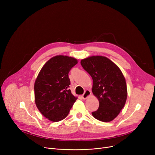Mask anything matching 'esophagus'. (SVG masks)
<instances>
[{
    "label": "esophagus",
    "mask_w": 155,
    "mask_h": 155,
    "mask_svg": "<svg viewBox=\"0 0 155 155\" xmlns=\"http://www.w3.org/2000/svg\"><path fill=\"white\" fill-rule=\"evenodd\" d=\"M91 91H89V90H86V91H85L84 94L82 95V98H83L84 99H86L88 97H89V96L91 95Z\"/></svg>",
    "instance_id": "34e87169"
}]
</instances>
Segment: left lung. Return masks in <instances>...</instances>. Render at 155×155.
I'll return each instance as SVG.
<instances>
[{
    "label": "left lung",
    "mask_w": 155,
    "mask_h": 155,
    "mask_svg": "<svg viewBox=\"0 0 155 155\" xmlns=\"http://www.w3.org/2000/svg\"><path fill=\"white\" fill-rule=\"evenodd\" d=\"M81 65L93 80L92 91L99 101V107L92 116L102 122L114 119L127 99L125 78L117 65L102 56H92L81 60Z\"/></svg>",
    "instance_id": "1"
}]
</instances>
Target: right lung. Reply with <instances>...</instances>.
Returning a JSON list of instances; mask_svg holds the SVG:
<instances>
[{
  "mask_svg": "<svg viewBox=\"0 0 155 155\" xmlns=\"http://www.w3.org/2000/svg\"><path fill=\"white\" fill-rule=\"evenodd\" d=\"M78 63L72 57L58 55L49 60L35 83V103L48 119L58 122L66 117L77 99L69 89L68 73Z\"/></svg>",
  "mask_w": 155,
  "mask_h": 155,
  "instance_id": "obj_1",
  "label": "right lung"
}]
</instances>
